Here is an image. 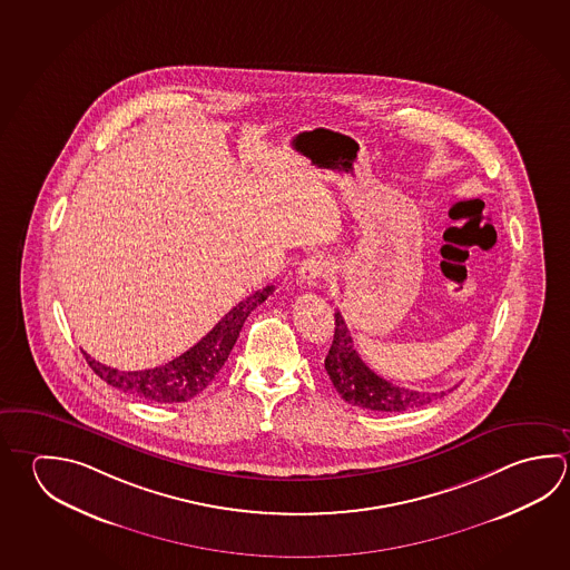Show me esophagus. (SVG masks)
Wrapping results in <instances>:
<instances>
[{"mask_svg":"<svg viewBox=\"0 0 570 570\" xmlns=\"http://www.w3.org/2000/svg\"><path fill=\"white\" fill-rule=\"evenodd\" d=\"M327 273H330V261L325 259L323 255H313L301 263L297 277H299L301 285L315 287Z\"/></svg>","mask_w":570,"mask_h":570,"instance_id":"obj_1","label":"esophagus"}]
</instances>
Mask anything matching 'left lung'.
<instances>
[{
    "mask_svg": "<svg viewBox=\"0 0 570 570\" xmlns=\"http://www.w3.org/2000/svg\"><path fill=\"white\" fill-rule=\"evenodd\" d=\"M325 370L337 394L347 404L373 412H405L412 407L430 404L438 394H424L405 390L387 382L363 363L353 347L352 335L343 322V315L335 311V335L325 357ZM444 395V392L442 394Z\"/></svg>",
    "mask_w": 570,
    "mask_h": 570,
    "instance_id": "8db88e82",
    "label": "left lung"
}]
</instances>
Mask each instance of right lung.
Wrapping results in <instances>:
<instances>
[{
    "instance_id": "add662e5",
    "label": "right lung",
    "mask_w": 570,
    "mask_h": 570,
    "mask_svg": "<svg viewBox=\"0 0 570 570\" xmlns=\"http://www.w3.org/2000/svg\"><path fill=\"white\" fill-rule=\"evenodd\" d=\"M273 285L255 291L247 299L240 301L237 307L210 330V332L193 345L188 352L178 355L173 362L158 365L142 372H120L92 360L83 352L88 365L100 380L153 404H178L200 394L208 383L215 380L220 367L227 362L228 353L237 342L238 332L248 317V313L261 305L273 293Z\"/></svg>"
}]
</instances>
